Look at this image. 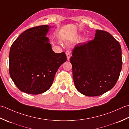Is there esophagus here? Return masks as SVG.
Wrapping results in <instances>:
<instances>
[{"instance_id": "34e87169", "label": "esophagus", "mask_w": 129, "mask_h": 129, "mask_svg": "<svg viewBox=\"0 0 129 129\" xmlns=\"http://www.w3.org/2000/svg\"><path fill=\"white\" fill-rule=\"evenodd\" d=\"M66 54L67 60H69L70 58V52L69 51H67L66 52Z\"/></svg>"}]
</instances>
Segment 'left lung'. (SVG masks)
<instances>
[{
	"label": "left lung",
	"instance_id": "obj_1",
	"mask_svg": "<svg viewBox=\"0 0 129 129\" xmlns=\"http://www.w3.org/2000/svg\"><path fill=\"white\" fill-rule=\"evenodd\" d=\"M72 55L73 81L79 92L98 96L114 87L121 71V48L109 33L97 29L93 40L76 44Z\"/></svg>",
	"mask_w": 129,
	"mask_h": 129
}]
</instances>
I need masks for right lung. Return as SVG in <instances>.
<instances>
[{"label":"right lung","mask_w":129,"mask_h":129,"mask_svg":"<svg viewBox=\"0 0 129 129\" xmlns=\"http://www.w3.org/2000/svg\"><path fill=\"white\" fill-rule=\"evenodd\" d=\"M53 26L43 25L25 30L9 52V74L26 93L38 94L49 90L59 67L66 61L64 52L56 53L46 37Z\"/></svg>","instance_id":"obj_1"}]
</instances>
